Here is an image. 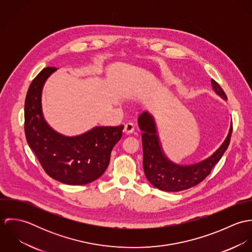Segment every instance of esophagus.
Masks as SVG:
<instances>
[{
	"label": "esophagus",
	"instance_id": "esophagus-1",
	"mask_svg": "<svg viewBox=\"0 0 252 252\" xmlns=\"http://www.w3.org/2000/svg\"><path fill=\"white\" fill-rule=\"evenodd\" d=\"M135 130V126L133 123H127L125 124V127H124V132L129 135V134H132Z\"/></svg>",
	"mask_w": 252,
	"mask_h": 252
}]
</instances>
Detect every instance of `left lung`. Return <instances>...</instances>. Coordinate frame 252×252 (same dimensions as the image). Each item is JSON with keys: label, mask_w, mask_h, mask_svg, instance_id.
<instances>
[{"label": "left lung", "mask_w": 252, "mask_h": 252, "mask_svg": "<svg viewBox=\"0 0 252 252\" xmlns=\"http://www.w3.org/2000/svg\"><path fill=\"white\" fill-rule=\"evenodd\" d=\"M212 86L219 97L227 100L225 92L214 79H212ZM138 124L143 132V165L145 177L154 187L167 192L182 191L205 180L228 148L233 130L231 120L226 139L210 157L195 164L179 165L166 156L159 139L155 119L149 112L144 111L139 116Z\"/></svg>", "instance_id": "left-lung-1"}]
</instances>
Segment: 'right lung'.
<instances>
[{"mask_svg":"<svg viewBox=\"0 0 252 252\" xmlns=\"http://www.w3.org/2000/svg\"><path fill=\"white\" fill-rule=\"evenodd\" d=\"M56 68H44L32 81L25 99V136L45 173L70 185L99 179L107 170L113 146L122 137L123 125L98 126L84 134L67 137L52 129L41 108V92Z\"/></svg>","mask_w":252,"mask_h":252,"instance_id":"obj_1","label":"right lung"}]
</instances>
